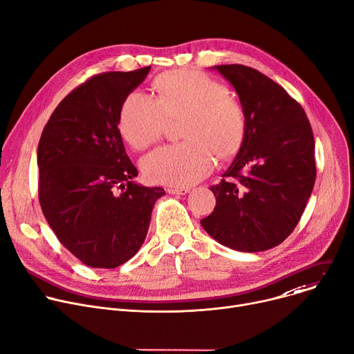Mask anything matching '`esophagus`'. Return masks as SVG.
I'll use <instances>...</instances> for the list:
<instances>
[{"label":"esophagus","instance_id":"1","mask_svg":"<svg viewBox=\"0 0 354 354\" xmlns=\"http://www.w3.org/2000/svg\"><path fill=\"white\" fill-rule=\"evenodd\" d=\"M189 191L187 187H168V194L171 195H186Z\"/></svg>","mask_w":354,"mask_h":354}]
</instances>
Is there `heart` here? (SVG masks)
Instances as JSON below:
<instances>
[{"instance_id": "heart-1", "label": "heart", "mask_w": 354, "mask_h": 354, "mask_svg": "<svg viewBox=\"0 0 354 354\" xmlns=\"http://www.w3.org/2000/svg\"><path fill=\"white\" fill-rule=\"evenodd\" d=\"M156 98L132 91L120 112V129L135 149L160 139L168 120H180L182 144L158 148L144 156L145 176L168 186H191L215 167L216 153L226 159L243 144L246 111L218 80L198 71H175L156 80Z\"/></svg>"}]
</instances>
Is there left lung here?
I'll list each match as a JSON object with an SVG mask.
<instances>
[{
    "instance_id": "1",
    "label": "left lung",
    "mask_w": 354,
    "mask_h": 354,
    "mask_svg": "<svg viewBox=\"0 0 354 354\" xmlns=\"http://www.w3.org/2000/svg\"><path fill=\"white\" fill-rule=\"evenodd\" d=\"M236 91L248 128L243 144L210 186L216 206L201 221L221 245L239 252H262L283 242L296 227L315 180V139L303 108L259 71L216 65Z\"/></svg>"
}]
</instances>
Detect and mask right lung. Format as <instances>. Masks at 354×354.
Masks as SVG:
<instances>
[{"instance_id": "right-lung-1", "label": "right lung", "mask_w": 354, "mask_h": 354, "mask_svg": "<svg viewBox=\"0 0 354 354\" xmlns=\"http://www.w3.org/2000/svg\"><path fill=\"white\" fill-rule=\"evenodd\" d=\"M151 66L92 77L46 122L37 162L42 214L58 241L91 268L121 266L142 246L163 187L133 180L118 124L125 98Z\"/></svg>"}]
</instances>
